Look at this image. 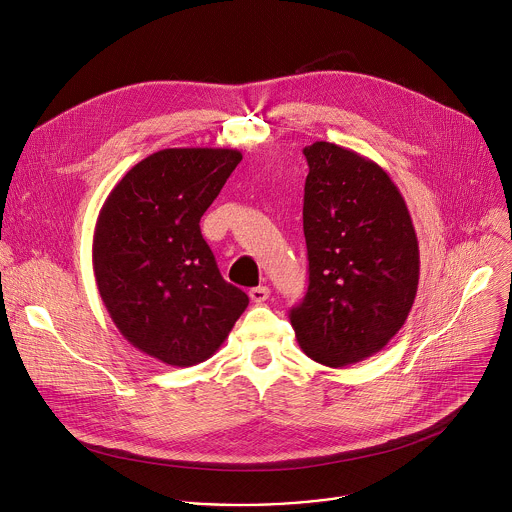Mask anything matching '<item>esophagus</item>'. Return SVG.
Wrapping results in <instances>:
<instances>
[{
    "label": "esophagus",
    "instance_id": "esophagus-1",
    "mask_svg": "<svg viewBox=\"0 0 512 512\" xmlns=\"http://www.w3.org/2000/svg\"><path fill=\"white\" fill-rule=\"evenodd\" d=\"M269 296H271V289H269L267 285H259V287H253V289L249 291V298H251L255 304L267 302Z\"/></svg>",
    "mask_w": 512,
    "mask_h": 512
}]
</instances>
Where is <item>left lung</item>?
<instances>
[{
	"label": "left lung",
	"instance_id": "8db88e82",
	"mask_svg": "<svg viewBox=\"0 0 512 512\" xmlns=\"http://www.w3.org/2000/svg\"><path fill=\"white\" fill-rule=\"evenodd\" d=\"M306 298L289 320L302 350L342 369L379 352L405 324L419 283V245L389 174L348 148H304Z\"/></svg>",
	"mask_w": 512,
	"mask_h": 512
}]
</instances>
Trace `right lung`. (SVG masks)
Returning a JSON list of instances; mask_svg holds the SVG:
<instances>
[{"label": "right lung", "mask_w": 512, "mask_h": 512, "mask_svg": "<svg viewBox=\"0 0 512 512\" xmlns=\"http://www.w3.org/2000/svg\"><path fill=\"white\" fill-rule=\"evenodd\" d=\"M241 160L227 148L160 150L115 184L99 212L101 300L129 344L170 367L210 358L249 306L200 233V216Z\"/></svg>", "instance_id": "obj_1"}]
</instances>
